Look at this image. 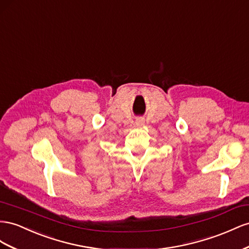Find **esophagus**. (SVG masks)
Returning a JSON list of instances; mask_svg holds the SVG:
<instances>
[{
    "label": "esophagus",
    "instance_id": "obj_1",
    "mask_svg": "<svg viewBox=\"0 0 249 249\" xmlns=\"http://www.w3.org/2000/svg\"><path fill=\"white\" fill-rule=\"evenodd\" d=\"M145 124V120L143 118H138L136 120V125L137 126H143Z\"/></svg>",
    "mask_w": 249,
    "mask_h": 249
}]
</instances>
